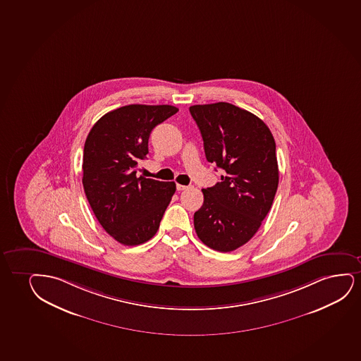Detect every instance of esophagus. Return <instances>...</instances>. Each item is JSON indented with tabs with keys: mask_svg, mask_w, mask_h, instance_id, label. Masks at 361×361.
Listing matches in <instances>:
<instances>
[{
	"mask_svg": "<svg viewBox=\"0 0 361 361\" xmlns=\"http://www.w3.org/2000/svg\"><path fill=\"white\" fill-rule=\"evenodd\" d=\"M188 188H189V185H182V184H177V190H178V192L185 190V189H188Z\"/></svg>",
	"mask_w": 361,
	"mask_h": 361,
	"instance_id": "obj_1",
	"label": "esophagus"
}]
</instances>
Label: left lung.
Instances as JSON below:
<instances>
[{
	"instance_id": "8db88e82",
	"label": "left lung",
	"mask_w": 361,
	"mask_h": 361,
	"mask_svg": "<svg viewBox=\"0 0 361 361\" xmlns=\"http://www.w3.org/2000/svg\"><path fill=\"white\" fill-rule=\"evenodd\" d=\"M200 129L206 160L224 169L221 182L202 189L194 227L205 245L229 252L255 235L279 187L276 142L255 114L217 102L189 107Z\"/></svg>"
}]
</instances>
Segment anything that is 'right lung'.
Masks as SVG:
<instances>
[{
  "label": "right lung",
  "instance_id": "1",
  "mask_svg": "<svg viewBox=\"0 0 361 361\" xmlns=\"http://www.w3.org/2000/svg\"><path fill=\"white\" fill-rule=\"evenodd\" d=\"M171 105H128L102 116L87 134L82 154V187L102 228L123 245L155 235L176 183L137 177L157 124L177 114Z\"/></svg>",
  "mask_w": 361,
  "mask_h": 361
}]
</instances>
